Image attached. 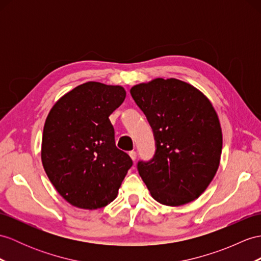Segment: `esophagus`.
I'll list each match as a JSON object with an SVG mask.
<instances>
[{
	"label": "esophagus",
	"instance_id": "obj_1",
	"mask_svg": "<svg viewBox=\"0 0 261 261\" xmlns=\"http://www.w3.org/2000/svg\"><path fill=\"white\" fill-rule=\"evenodd\" d=\"M128 154H129L130 158H132V161H133V162H135V161H136V157H137V155H136V151H135V150H132V151H129V152H128Z\"/></svg>",
	"mask_w": 261,
	"mask_h": 261
}]
</instances>
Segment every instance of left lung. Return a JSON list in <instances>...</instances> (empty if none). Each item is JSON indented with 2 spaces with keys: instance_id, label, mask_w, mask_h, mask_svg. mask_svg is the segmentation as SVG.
I'll return each mask as SVG.
<instances>
[{
  "instance_id": "left-lung-1",
  "label": "left lung",
  "mask_w": 261,
  "mask_h": 261,
  "mask_svg": "<svg viewBox=\"0 0 261 261\" xmlns=\"http://www.w3.org/2000/svg\"><path fill=\"white\" fill-rule=\"evenodd\" d=\"M154 132L156 152L137 168L152 198L181 206L205 192L219 167L222 133L213 104L193 85L155 79L130 88Z\"/></svg>"
}]
</instances>
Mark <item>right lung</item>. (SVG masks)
<instances>
[{
	"label": "right lung",
	"mask_w": 261,
	"mask_h": 261,
	"mask_svg": "<svg viewBox=\"0 0 261 261\" xmlns=\"http://www.w3.org/2000/svg\"><path fill=\"white\" fill-rule=\"evenodd\" d=\"M125 97L123 86L87 82L63 95L48 113L42 164L57 193L75 207L109 205L132 167L130 157L116 147L109 118Z\"/></svg>",
	"instance_id": "1"
}]
</instances>
